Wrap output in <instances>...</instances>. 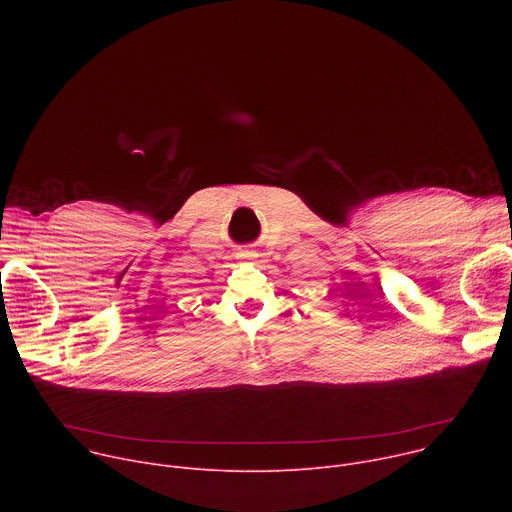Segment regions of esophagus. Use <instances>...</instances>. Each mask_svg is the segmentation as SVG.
I'll use <instances>...</instances> for the list:
<instances>
[{
    "label": "esophagus",
    "instance_id": "1",
    "mask_svg": "<svg viewBox=\"0 0 512 512\" xmlns=\"http://www.w3.org/2000/svg\"><path fill=\"white\" fill-rule=\"evenodd\" d=\"M239 259H241V261H251V259H255V253H253L251 249H243V251L239 253Z\"/></svg>",
    "mask_w": 512,
    "mask_h": 512
}]
</instances>
